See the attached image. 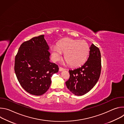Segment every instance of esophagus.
Returning a JSON list of instances; mask_svg holds the SVG:
<instances>
[{
	"mask_svg": "<svg viewBox=\"0 0 124 124\" xmlns=\"http://www.w3.org/2000/svg\"><path fill=\"white\" fill-rule=\"evenodd\" d=\"M66 70V69H64V68H62V67H59V71H63V70Z\"/></svg>",
	"mask_w": 124,
	"mask_h": 124,
	"instance_id": "1",
	"label": "esophagus"
}]
</instances>
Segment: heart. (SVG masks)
<instances>
[{
	"mask_svg": "<svg viewBox=\"0 0 124 124\" xmlns=\"http://www.w3.org/2000/svg\"><path fill=\"white\" fill-rule=\"evenodd\" d=\"M90 47L85 41L66 39L57 46L51 47L52 59L54 62L60 60L65 53V58L70 65L78 67L83 64L89 54Z\"/></svg>",
	"mask_w": 124,
	"mask_h": 124,
	"instance_id": "heart-1",
	"label": "heart"
}]
</instances>
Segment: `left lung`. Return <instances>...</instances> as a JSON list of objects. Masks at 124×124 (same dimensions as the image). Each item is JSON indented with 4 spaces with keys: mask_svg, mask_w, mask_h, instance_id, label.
<instances>
[{
    "mask_svg": "<svg viewBox=\"0 0 124 124\" xmlns=\"http://www.w3.org/2000/svg\"><path fill=\"white\" fill-rule=\"evenodd\" d=\"M101 67L100 49L92 44L87 61L80 67L69 70L70 77L66 82L67 88L75 95L86 94L97 83L101 75Z\"/></svg>",
    "mask_w": 124,
    "mask_h": 124,
    "instance_id": "obj_1",
    "label": "left lung"
}]
</instances>
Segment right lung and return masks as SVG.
<instances>
[{"mask_svg":"<svg viewBox=\"0 0 124 124\" xmlns=\"http://www.w3.org/2000/svg\"><path fill=\"white\" fill-rule=\"evenodd\" d=\"M49 46L44 35L23 43L15 57L14 70L22 87L35 96L45 93L51 78L59 70L58 65L49 61Z\"/></svg>","mask_w":124,"mask_h":124,"instance_id":"1","label":"right lung"}]
</instances>
